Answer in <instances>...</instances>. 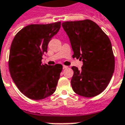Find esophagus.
I'll return each mask as SVG.
<instances>
[{
	"label": "esophagus",
	"instance_id": "34e87169",
	"mask_svg": "<svg viewBox=\"0 0 125 125\" xmlns=\"http://www.w3.org/2000/svg\"><path fill=\"white\" fill-rule=\"evenodd\" d=\"M67 67H68L66 66V65H63V66H62V68H63V69H67Z\"/></svg>",
	"mask_w": 125,
	"mask_h": 125
}]
</instances>
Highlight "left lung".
Segmentation results:
<instances>
[{"instance_id": "1", "label": "left lung", "mask_w": 125, "mask_h": 125, "mask_svg": "<svg viewBox=\"0 0 125 125\" xmlns=\"http://www.w3.org/2000/svg\"><path fill=\"white\" fill-rule=\"evenodd\" d=\"M62 26L69 37L73 58L83 61L81 70L72 67L73 90L85 97L98 95L107 87L115 69V58L108 37L89 19L63 22Z\"/></svg>"}]
</instances>
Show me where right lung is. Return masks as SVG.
Listing matches in <instances>:
<instances>
[{
	"label": "right lung",
	"mask_w": 125,
	"mask_h": 125,
	"mask_svg": "<svg viewBox=\"0 0 125 125\" xmlns=\"http://www.w3.org/2000/svg\"><path fill=\"white\" fill-rule=\"evenodd\" d=\"M60 23L28 25L17 32L12 42L10 74L19 90L31 99H43L55 91L62 65H43L42 59L49 42L59 31Z\"/></svg>",
	"instance_id": "right-lung-1"
}]
</instances>
